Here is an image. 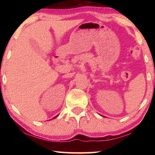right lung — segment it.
<instances>
[{
	"instance_id": "1",
	"label": "right lung",
	"mask_w": 155,
	"mask_h": 155,
	"mask_svg": "<svg viewBox=\"0 0 155 155\" xmlns=\"http://www.w3.org/2000/svg\"><path fill=\"white\" fill-rule=\"evenodd\" d=\"M57 117V115H56V116H55V117H53V118H52V119H54V118H55V117Z\"/></svg>"
}]
</instances>
